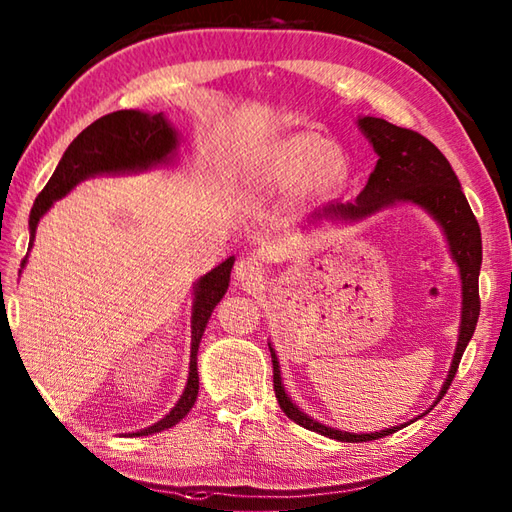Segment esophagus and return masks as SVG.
Returning <instances> with one entry per match:
<instances>
[{"mask_svg": "<svg viewBox=\"0 0 512 512\" xmlns=\"http://www.w3.org/2000/svg\"><path fill=\"white\" fill-rule=\"evenodd\" d=\"M233 275L237 279V284L255 286L262 281L264 270H262V266H259V262H255V259H242V262H237Z\"/></svg>", "mask_w": 512, "mask_h": 512, "instance_id": "1", "label": "esophagus"}]
</instances>
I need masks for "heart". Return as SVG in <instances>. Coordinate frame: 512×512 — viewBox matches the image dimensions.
<instances>
[{
  "mask_svg": "<svg viewBox=\"0 0 512 512\" xmlns=\"http://www.w3.org/2000/svg\"><path fill=\"white\" fill-rule=\"evenodd\" d=\"M257 176L270 187H295L303 180L312 193H330L347 178V162L328 138L299 132L270 145L257 162Z\"/></svg>",
  "mask_w": 512,
  "mask_h": 512,
  "instance_id": "b5f03b06",
  "label": "heart"
}]
</instances>
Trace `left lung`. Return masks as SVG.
<instances>
[{
	"label": "left lung",
	"mask_w": 512,
	"mask_h": 512,
	"mask_svg": "<svg viewBox=\"0 0 512 512\" xmlns=\"http://www.w3.org/2000/svg\"><path fill=\"white\" fill-rule=\"evenodd\" d=\"M358 129H361L363 136L369 140V145L374 147L378 156L376 167L372 173H369L365 189L358 193V198L354 202H345V204L334 202V204L323 206V209L314 211L306 222L308 226L317 224L321 220L352 224L387 209V206L413 204V206H420L427 215H431L433 220H436V224L442 228L444 237H447L453 262L458 264V270H460L462 317H460L458 345H455L449 374L444 378V385L440 389L436 402H433V405H438L440 398L447 394L455 372H458L460 358L475 332L477 317H480V286H477V279H480V266H482L480 224H477L469 202H466L460 180L451 169L449 160L442 156V151L433 145L431 140L420 136L418 132H411V129L391 125L385 121V118H374V116H358ZM268 347H270V356H273V383H275V396H277L279 407L290 420L301 424L303 429L317 431L321 436L339 440V442H369V440L385 438L389 433L405 427V424H400V427H391V429L374 431V433H350V431L328 427V424L310 418L308 413H303L286 394V387L281 383V367H279V358L275 354V347L270 343Z\"/></svg>",
	"instance_id": "1"
}]
</instances>
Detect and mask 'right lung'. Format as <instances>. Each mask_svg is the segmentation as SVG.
<instances>
[{
    "label": "right lung",
    "instance_id": "obj_1",
    "mask_svg": "<svg viewBox=\"0 0 512 512\" xmlns=\"http://www.w3.org/2000/svg\"><path fill=\"white\" fill-rule=\"evenodd\" d=\"M178 132L165 114H149L140 110H121L112 112L76 136L70 147L65 149L63 158L54 169L52 178L37 195L30 211V246L35 242L37 224L46 215L52 204L65 198L76 184L94 178V176H121V173H140L156 167H167L176 158L178 149ZM28 255L21 262L26 266ZM235 257H228L220 266H215L211 273H206L193 284V308H191V361H189V378L180 400L176 402L165 418L151 424L147 429H140L132 436H149L171 429L178 424L191 407L195 405L200 389L198 378V347L206 323L211 319V312L226 295L228 281H231V268Z\"/></svg>",
    "mask_w": 512,
    "mask_h": 512
}]
</instances>
